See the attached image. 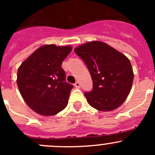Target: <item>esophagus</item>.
<instances>
[{
  "label": "esophagus",
  "instance_id": "obj_1",
  "mask_svg": "<svg viewBox=\"0 0 155 155\" xmlns=\"http://www.w3.org/2000/svg\"><path fill=\"white\" fill-rule=\"evenodd\" d=\"M74 85H75V87H77V88H80V87H81V84L79 82H76V83L74 84Z\"/></svg>",
  "mask_w": 155,
  "mask_h": 155
}]
</instances>
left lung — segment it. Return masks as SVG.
Segmentation results:
<instances>
[{"label":"left lung","instance_id":"left-lung-1","mask_svg":"<svg viewBox=\"0 0 155 155\" xmlns=\"http://www.w3.org/2000/svg\"><path fill=\"white\" fill-rule=\"evenodd\" d=\"M74 51L86 64L93 82L91 91L84 94L88 104L100 111L120 107L129 94L134 80L129 59L100 41L85 43Z\"/></svg>","mask_w":155,"mask_h":155}]
</instances>
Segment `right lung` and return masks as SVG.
I'll list each match as a JSON object with an SVG mask.
<instances>
[{
	"label": "right lung",
	"mask_w": 155,
	"mask_h": 155,
	"mask_svg": "<svg viewBox=\"0 0 155 155\" xmlns=\"http://www.w3.org/2000/svg\"><path fill=\"white\" fill-rule=\"evenodd\" d=\"M71 46L45 45L36 50L21 64L17 85L31 109L42 115H53L68 106L73 85L66 82L62 62Z\"/></svg>",
	"instance_id": "obj_1"
}]
</instances>
